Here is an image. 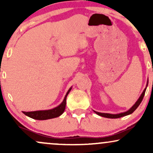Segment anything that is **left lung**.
Here are the masks:
<instances>
[{
    "mask_svg": "<svg viewBox=\"0 0 153 153\" xmlns=\"http://www.w3.org/2000/svg\"><path fill=\"white\" fill-rule=\"evenodd\" d=\"M147 85H148V81H147L146 88L144 89L143 92L142 93L141 96H140V98H139L137 101L136 103H135L133 105V106H131L129 110L127 111L122 112V113H119V114H108V113H101V112L96 111H94L96 114L101 116V117H105V118H109V119H117V118H120V117H125V116H127L129 114H132L133 112H134V111L137 109V107L139 106V105L140 104V103H141L142 101H143V97H144V96H145V91H146Z\"/></svg>",
    "mask_w": 153,
    "mask_h": 153,
    "instance_id": "8db88e82",
    "label": "left lung"
}]
</instances>
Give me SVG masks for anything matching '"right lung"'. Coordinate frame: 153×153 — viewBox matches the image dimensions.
Wrapping results in <instances>:
<instances>
[{
	"instance_id": "right-lung-1",
	"label": "right lung",
	"mask_w": 153,
	"mask_h": 153,
	"mask_svg": "<svg viewBox=\"0 0 153 153\" xmlns=\"http://www.w3.org/2000/svg\"><path fill=\"white\" fill-rule=\"evenodd\" d=\"M72 89V88H70L69 90L68 91L67 94L65 96L64 100L62 102L57 106L55 108H52L49 110H41V111H23L24 114L30 118L36 119V120H46V119H53L58 117L60 115H62L63 112L65 111L66 106V99L68 94Z\"/></svg>"
}]
</instances>
